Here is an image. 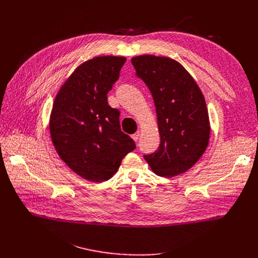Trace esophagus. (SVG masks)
<instances>
[{
    "label": "esophagus",
    "instance_id": "1",
    "mask_svg": "<svg viewBox=\"0 0 258 258\" xmlns=\"http://www.w3.org/2000/svg\"><path fill=\"white\" fill-rule=\"evenodd\" d=\"M139 138H140V133H139V132H137L136 134L132 135V139H133L135 142H137V141L139 140Z\"/></svg>",
    "mask_w": 258,
    "mask_h": 258
}]
</instances>
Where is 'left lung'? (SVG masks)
Segmentation results:
<instances>
[{"label": "left lung", "mask_w": 258, "mask_h": 258, "mask_svg": "<svg viewBox=\"0 0 258 258\" xmlns=\"http://www.w3.org/2000/svg\"><path fill=\"white\" fill-rule=\"evenodd\" d=\"M132 63L152 94L160 135L158 149L144 158L159 176L185 172L200 159L209 141L203 94L190 73L170 58L143 55Z\"/></svg>", "instance_id": "1"}]
</instances>
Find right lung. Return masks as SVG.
Listing matches in <instances>:
<instances>
[{
    "label": "right lung",
    "mask_w": 258,
    "mask_h": 258,
    "mask_svg": "<svg viewBox=\"0 0 258 258\" xmlns=\"http://www.w3.org/2000/svg\"><path fill=\"white\" fill-rule=\"evenodd\" d=\"M125 61L115 56L86 61L62 86L53 105L50 133L55 149L90 181L111 178L124 156L136 149L134 140L121 132L119 110L107 101Z\"/></svg>",
    "instance_id": "add662e5"
}]
</instances>
